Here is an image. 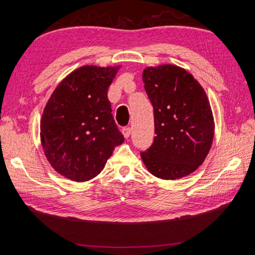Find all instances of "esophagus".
<instances>
[{
	"mask_svg": "<svg viewBox=\"0 0 255 255\" xmlns=\"http://www.w3.org/2000/svg\"><path fill=\"white\" fill-rule=\"evenodd\" d=\"M130 132H131L130 127H124L123 128V133H124V136L126 139H128L129 136H130Z\"/></svg>",
	"mask_w": 255,
	"mask_h": 255,
	"instance_id": "esophagus-1",
	"label": "esophagus"
}]
</instances>
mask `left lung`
<instances>
[{
	"label": "left lung",
	"instance_id": "obj_1",
	"mask_svg": "<svg viewBox=\"0 0 255 255\" xmlns=\"http://www.w3.org/2000/svg\"><path fill=\"white\" fill-rule=\"evenodd\" d=\"M142 81L153 106L156 134L140 152L143 163L162 180L191 174L207 156L214 138L207 95L191 73L172 64L144 69Z\"/></svg>",
	"mask_w": 255,
	"mask_h": 255
}]
</instances>
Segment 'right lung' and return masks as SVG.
<instances>
[{"instance_id":"right-lung-1","label":"right lung","mask_w":255,"mask_h":255,"mask_svg":"<svg viewBox=\"0 0 255 255\" xmlns=\"http://www.w3.org/2000/svg\"><path fill=\"white\" fill-rule=\"evenodd\" d=\"M116 68L85 66L58 85L42 114L40 138L53 169L77 182L89 181L124 142L112 114L108 88Z\"/></svg>"}]
</instances>
